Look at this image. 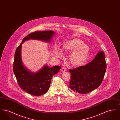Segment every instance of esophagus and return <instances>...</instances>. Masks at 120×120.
I'll return each instance as SVG.
<instances>
[{
	"label": "esophagus",
	"mask_w": 120,
	"mask_h": 120,
	"mask_svg": "<svg viewBox=\"0 0 120 120\" xmlns=\"http://www.w3.org/2000/svg\"><path fill=\"white\" fill-rule=\"evenodd\" d=\"M66 71V68L64 67L62 68L61 69V71H62V72H65Z\"/></svg>",
	"instance_id": "1"
}]
</instances>
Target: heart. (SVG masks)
Returning <instances> with one entry per match:
<instances>
[{
	"mask_svg": "<svg viewBox=\"0 0 120 120\" xmlns=\"http://www.w3.org/2000/svg\"><path fill=\"white\" fill-rule=\"evenodd\" d=\"M84 44L79 39H74L68 41L63 46L64 50L73 51L70 56V61L74 66L83 65L88 56L89 48Z\"/></svg>",
	"mask_w": 120,
	"mask_h": 120,
	"instance_id": "obj_1",
	"label": "heart"
}]
</instances>
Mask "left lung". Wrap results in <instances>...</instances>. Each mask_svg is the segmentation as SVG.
<instances>
[{
	"mask_svg": "<svg viewBox=\"0 0 120 120\" xmlns=\"http://www.w3.org/2000/svg\"><path fill=\"white\" fill-rule=\"evenodd\" d=\"M107 65L103 51L85 66L69 70L71 80L69 87L76 93L86 94L98 88L103 81Z\"/></svg>",
	"mask_w": 120,
	"mask_h": 120,
	"instance_id": "left-lung-1",
	"label": "left lung"
}]
</instances>
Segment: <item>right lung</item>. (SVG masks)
<instances>
[{"label": "right lung", "instance_id": "right-lung-1", "mask_svg": "<svg viewBox=\"0 0 120 120\" xmlns=\"http://www.w3.org/2000/svg\"><path fill=\"white\" fill-rule=\"evenodd\" d=\"M54 33L53 31H35L28 34L16 49L13 64V71L20 87L30 94L40 96L49 90L52 78L58 72L61 67L59 66L51 68L45 66L36 73L30 72L23 66L21 59V48L23 42L29 39L49 41Z\"/></svg>", "mask_w": 120, "mask_h": 120}]
</instances>
